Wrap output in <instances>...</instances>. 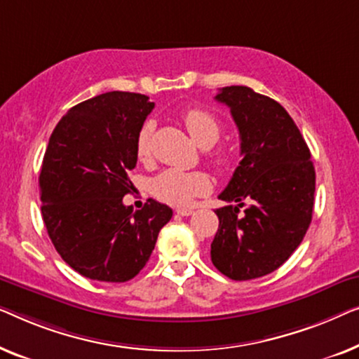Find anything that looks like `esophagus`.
<instances>
[{
  "mask_svg": "<svg viewBox=\"0 0 359 359\" xmlns=\"http://www.w3.org/2000/svg\"><path fill=\"white\" fill-rule=\"evenodd\" d=\"M175 213L180 215V216H190L191 213H194V210H191V208H177V210H175Z\"/></svg>",
  "mask_w": 359,
  "mask_h": 359,
  "instance_id": "34e87169",
  "label": "esophagus"
}]
</instances>
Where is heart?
Masks as SVG:
<instances>
[{"label": "heart", "mask_w": 359, "mask_h": 359, "mask_svg": "<svg viewBox=\"0 0 359 359\" xmlns=\"http://www.w3.org/2000/svg\"><path fill=\"white\" fill-rule=\"evenodd\" d=\"M185 127L201 148L213 146L221 136V123L210 110L190 109L184 115ZM151 133L153 127L146 123L141 127L136 138V156L146 163L151 158ZM211 163L221 172L231 170L236 163V153L231 148H218L210 154ZM211 189V180L205 172H184L177 169H168L161 172L151 184L156 198L174 206L189 205L195 196L205 195Z\"/></svg>", "instance_id": "1"}]
</instances>
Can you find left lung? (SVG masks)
I'll return each mask as SVG.
<instances>
[{
  "instance_id": "1",
  "label": "left lung",
  "mask_w": 359,
  "mask_h": 359,
  "mask_svg": "<svg viewBox=\"0 0 359 359\" xmlns=\"http://www.w3.org/2000/svg\"><path fill=\"white\" fill-rule=\"evenodd\" d=\"M239 130L241 163L215 211L211 262L236 281L260 278L290 259L312 219L316 170L294 120L276 100L247 86L219 89Z\"/></svg>"
}]
</instances>
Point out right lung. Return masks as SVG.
I'll list each match as a JSON object with an SVG mask.
<instances>
[{"mask_svg": "<svg viewBox=\"0 0 359 359\" xmlns=\"http://www.w3.org/2000/svg\"><path fill=\"white\" fill-rule=\"evenodd\" d=\"M153 109L148 95L112 90L69 109L50 136L39 177L42 218L62 259L86 278H135L172 218L153 198L136 211L123 205L136 138Z\"/></svg>", "mask_w": 359, "mask_h": 359, "instance_id": "right-lung-1", "label": "right lung"}]
</instances>
